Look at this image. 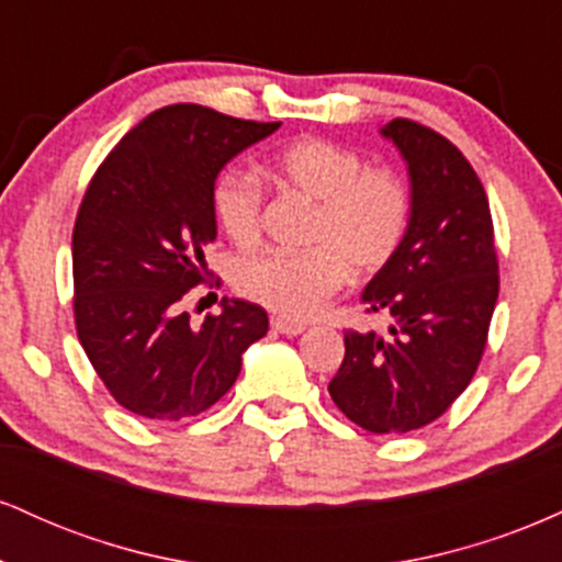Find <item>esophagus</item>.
I'll return each mask as SVG.
<instances>
[{"instance_id": "34e87169", "label": "esophagus", "mask_w": 562, "mask_h": 562, "mask_svg": "<svg viewBox=\"0 0 562 562\" xmlns=\"http://www.w3.org/2000/svg\"><path fill=\"white\" fill-rule=\"evenodd\" d=\"M272 330L280 333V335H301L303 330H306V327L299 325V322H288V319L274 317L272 319Z\"/></svg>"}]
</instances>
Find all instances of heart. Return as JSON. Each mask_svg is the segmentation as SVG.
<instances>
[{
	"label": "heart",
	"instance_id": "heart-1",
	"mask_svg": "<svg viewBox=\"0 0 562 562\" xmlns=\"http://www.w3.org/2000/svg\"><path fill=\"white\" fill-rule=\"evenodd\" d=\"M277 184L314 200L301 254L263 250L235 267V288L288 319H308L348 274H375L396 256L409 227L412 198L391 169H364L362 156L327 139H299L269 164ZM214 216L235 245H254L261 235L263 190L248 171H224L211 192Z\"/></svg>",
	"mask_w": 562,
	"mask_h": 562
}]
</instances>
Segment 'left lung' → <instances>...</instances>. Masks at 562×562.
<instances>
[{"label": "left lung", "mask_w": 562, "mask_h": 562, "mask_svg": "<svg viewBox=\"0 0 562 562\" xmlns=\"http://www.w3.org/2000/svg\"><path fill=\"white\" fill-rule=\"evenodd\" d=\"M380 134L406 164L412 214L362 303L393 325L385 338L346 330L344 364L327 391L359 428L409 434L441 417L479 370L499 267L492 211L468 158L415 121L393 119Z\"/></svg>", "instance_id": "left-lung-1"}]
</instances>
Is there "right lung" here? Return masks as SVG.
<instances>
[{"label": "right lung", "mask_w": 562, "mask_h": 562, "mask_svg": "<svg viewBox=\"0 0 562 562\" xmlns=\"http://www.w3.org/2000/svg\"><path fill=\"white\" fill-rule=\"evenodd\" d=\"M277 124L203 105L150 113L102 160L74 227V314L89 362L113 398L150 420H184L235 385L243 353L269 330L261 306L224 299L192 325L187 290L209 274L216 177Z\"/></svg>", "instance_id": "add662e5"}]
</instances>
